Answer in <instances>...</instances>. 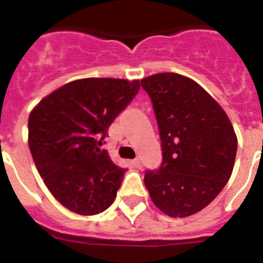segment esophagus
<instances>
[{
	"label": "esophagus",
	"instance_id": "esophagus-1",
	"mask_svg": "<svg viewBox=\"0 0 263 263\" xmlns=\"http://www.w3.org/2000/svg\"><path fill=\"white\" fill-rule=\"evenodd\" d=\"M130 164L133 165V167H136V168H141L142 161H141V159H134V160L130 161Z\"/></svg>",
	"mask_w": 263,
	"mask_h": 263
}]
</instances>
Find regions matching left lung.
I'll return each instance as SVG.
<instances>
[{
	"instance_id": "8db88e82",
	"label": "left lung",
	"mask_w": 263,
	"mask_h": 263,
	"mask_svg": "<svg viewBox=\"0 0 263 263\" xmlns=\"http://www.w3.org/2000/svg\"><path fill=\"white\" fill-rule=\"evenodd\" d=\"M152 100L163 160L145 171L153 203L171 217L202 211L234 170L238 140L221 107L201 85L176 73L141 80Z\"/></svg>"
}]
</instances>
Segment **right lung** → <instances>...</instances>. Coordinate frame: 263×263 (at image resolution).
I'll use <instances>...</instances> for the list:
<instances>
[{"mask_svg":"<svg viewBox=\"0 0 263 263\" xmlns=\"http://www.w3.org/2000/svg\"><path fill=\"white\" fill-rule=\"evenodd\" d=\"M138 89V80H76L46 96L29 114L33 163L69 211L98 215L114 202L126 168L115 165L100 146Z\"/></svg>","mask_w":263,"mask_h":263,"instance_id":"obj_1","label":"right lung"}]
</instances>
